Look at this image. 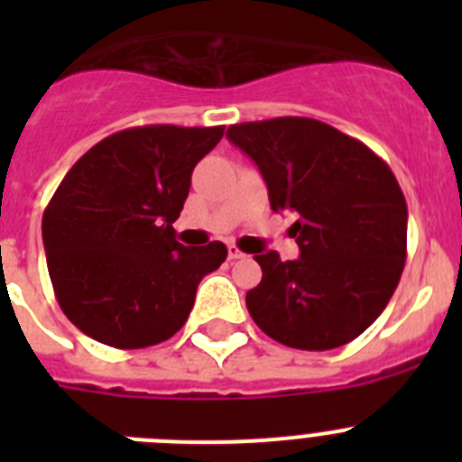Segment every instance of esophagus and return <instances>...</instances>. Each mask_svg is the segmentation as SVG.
I'll use <instances>...</instances> for the list:
<instances>
[{"instance_id": "esophagus-1", "label": "esophagus", "mask_w": 462, "mask_h": 462, "mask_svg": "<svg viewBox=\"0 0 462 462\" xmlns=\"http://www.w3.org/2000/svg\"><path fill=\"white\" fill-rule=\"evenodd\" d=\"M228 259H245V252H240L236 245H228Z\"/></svg>"}]
</instances>
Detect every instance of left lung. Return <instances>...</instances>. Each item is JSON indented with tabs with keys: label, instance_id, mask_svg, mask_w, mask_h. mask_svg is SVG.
Masks as SVG:
<instances>
[{
	"label": "left lung",
	"instance_id": "8db88e82",
	"mask_svg": "<svg viewBox=\"0 0 462 462\" xmlns=\"http://www.w3.org/2000/svg\"><path fill=\"white\" fill-rule=\"evenodd\" d=\"M226 138L259 166L275 212H291L300 256L256 252L263 277L245 303L266 336L326 352L368 328L398 287L407 203L368 145L310 117L231 125Z\"/></svg>",
	"mask_w": 462,
	"mask_h": 462
}]
</instances>
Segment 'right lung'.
<instances>
[{"instance_id":"add662e5","label":"right lung","mask_w":462,"mask_h":462,"mask_svg":"<svg viewBox=\"0 0 462 462\" xmlns=\"http://www.w3.org/2000/svg\"><path fill=\"white\" fill-rule=\"evenodd\" d=\"M222 136L224 126H134L64 175L41 231L57 303L85 336L143 349L185 326L199 282L222 266L226 245L185 247L173 222L191 171Z\"/></svg>"}]
</instances>
